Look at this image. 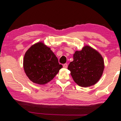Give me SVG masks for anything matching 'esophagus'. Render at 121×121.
<instances>
[{
  "mask_svg": "<svg viewBox=\"0 0 121 121\" xmlns=\"http://www.w3.org/2000/svg\"><path fill=\"white\" fill-rule=\"evenodd\" d=\"M63 67L64 68L66 69V68H67V67H68V65H67V63H65V64L63 65Z\"/></svg>",
  "mask_w": 121,
  "mask_h": 121,
  "instance_id": "esophagus-1",
  "label": "esophagus"
}]
</instances>
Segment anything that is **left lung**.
Instances as JSON below:
<instances>
[{
    "instance_id": "left-lung-1",
    "label": "left lung",
    "mask_w": 121,
    "mask_h": 121,
    "mask_svg": "<svg viewBox=\"0 0 121 121\" xmlns=\"http://www.w3.org/2000/svg\"><path fill=\"white\" fill-rule=\"evenodd\" d=\"M73 59L68 69L77 85L86 87L95 85L99 81L105 65L103 58L97 50L86 45L81 51H76Z\"/></svg>"
}]
</instances>
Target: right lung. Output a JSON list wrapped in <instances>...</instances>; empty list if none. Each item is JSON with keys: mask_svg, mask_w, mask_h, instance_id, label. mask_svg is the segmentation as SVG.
<instances>
[{"mask_svg": "<svg viewBox=\"0 0 121 121\" xmlns=\"http://www.w3.org/2000/svg\"><path fill=\"white\" fill-rule=\"evenodd\" d=\"M23 69L32 82L44 85L52 80L62 68L51 48L38 42L26 51L23 59Z\"/></svg>", "mask_w": 121, "mask_h": 121, "instance_id": "right-lung-1", "label": "right lung"}]
</instances>
